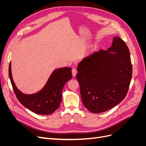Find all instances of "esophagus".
I'll use <instances>...</instances> for the list:
<instances>
[{
    "mask_svg": "<svg viewBox=\"0 0 146 146\" xmlns=\"http://www.w3.org/2000/svg\"><path fill=\"white\" fill-rule=\"evenodd\" d=\"M77 72V70L76 69V68H73L72 70V76L73 77H75L76 76V74Z\"/></svg>",
    "mask_w": 146,
    "mask_h": 146,
    "instance_id": "1",
    "label": "esophagus"
}]
</instances>
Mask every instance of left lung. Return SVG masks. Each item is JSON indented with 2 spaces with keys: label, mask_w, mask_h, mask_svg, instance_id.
<instances>
[{
  "label": "left lung",
  "mask_w": 146,
  "mask_h": 146,
  "mask_svg": "<svg viewBox=\"0 0 146 146\" xmlns=\"http://www.w3.org/2000/svg\"><path fill=\"white\" fill-rule=\"evenodd\" d=\"M77 70L83 105L91 113L105 112L124 99L129 91L132 77L129 48L122 39L114 37L107 51L100 50L86 57Z\"/></svg>",
  "instance_id": "1"
}]
</instances>
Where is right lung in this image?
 Instances as JSON below:
<instances>
[{"label": "right lung", "instance_id": "obj_1", "mask_svg": "<svg viewBox=\"0 0 146 146\" xmlns=\"http://www.w3.org/2000/svg\"><path fill=\"white\" fill-rule=\"evenodd\" d=\"M71 70V68L67 67L55 70L43 89L33 94H25L17 89L12 78L11 62L8 74L13 91L19 102L35 113L48 115L55 111L60 107L63 88L72 76Z\"/></svg>", "mask_w": 146, "mask_h": 146}]
</instances>
